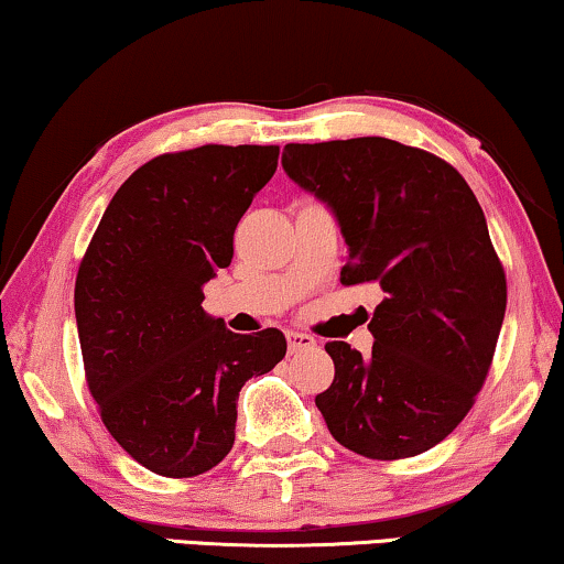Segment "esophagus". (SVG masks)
Returning a JSON list of instances; mask_svg holds the SVG:
<instances>
[{
	"mask_svg": "<svg viewBox=\"0 0 564 564\" xmlns=\"http://www.w3.org/2000/svg\"><path fill=\"white\" fill-rule=\"evenodd\" d=\"M313 346H315V338L313 336L300 334V330H290V334H288V349H290V354L313 349Z\"/></svg>",
	"mask_w": 564,
	"mask_h": 564,
	"instance_id": "34e87169",
	"label": "esophagus"
}]
</instances>
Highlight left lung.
<instances>
[{"label": "left lung", "mask_w": 564, "mask_h": 564, "mask_svg": "<svg viewBox=\"0 0 564 564\" xmlns=\"http://www.w3.org/2000/svg\"><path fill=\"white\" fill-rule=\"evenodd\" d=\"M282 166L336 213L341 284H380L372 357L328 341L334 382L315 405L369 459L444 442L475 405L506 315V272L475 192L434 153L390 138L288 143Z\"/></svg>", "instance_id": "1"}]
</instances>
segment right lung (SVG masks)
I'll return each instance as SVG.
<instances>
[{
	"instance_id": "right-lung-1",
	"label": "right lung",
	"mask_w": 564,
	"mask_h": 564,
	"mask_svg": "<svg viewBox=\"0 0 564 564\" xmlns=\"http://www.w3.org/2000/svg\"><path fill=\"white\" fill-rule=\"evenodd\" d=\"M280 145L161 153L122 182L74 288L84 377L115 442L161 477L213 469L236 442L238 392L288 351L282 330L234 334L203 311V284L276 172Z\"/></svg>"
}]
</instances>
